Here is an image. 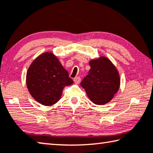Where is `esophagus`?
Returning a JSON list of instances; mask_svg holds the SVG:
<instances>
[{
  "label": "esophagus",
  "instance_id": "esophagus-1",
  "mask_svg": "<svg viewBox=\"0 0 153 153\" xmlns=\"http://www.w3.org/2000/svg\"><path fill=\"white\" fill-rule=\"evenodd\" d=\"M74 82L76 84H79V82H80V81H81V78L79 77H75V78L74 79Z\"/></svg>",
  "mask_w": 153,
  "mask_h": 153
}]
</instances>
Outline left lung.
<instances>
[{
    "label": "left lung",
    "mask_w": 153,
    "mask_h": 153,
    "mask_svg": "<svg viewBox=\"0 0 153 153\" xmlns=\"http://www.w3.org/2000/svg\"><path fill=\"white\" fill-rule=\"evenodd\" d=\"M91 69L80 85L88 98L97 105L110 102L120 87L118 70L108 58L101 56L89 62Z\"/></svg>",
    "instance_id": "obj_1"
}]
</instances>
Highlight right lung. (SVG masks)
I'll list each match as a JSON object with an SVG mask.
<instances>
[{
  "instance_id": "obj_1",
  "label": "right lung",
  "mask_w": 153,
  "mask_h": 153,
  "mask_svg": "<svg viewBox=\"0 0 153 153\" xmlns=\"http://www.w3.org/2000/svg\"><path fill=\"white\" fill-rule=\"evenodd\" d=\"M74 81L51 52H45L31 63L26 74V85L31 96L41 104L52 105L61 97L65 86Z\"/></svg>"
}]
</instances>
